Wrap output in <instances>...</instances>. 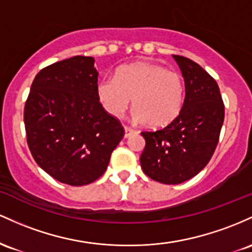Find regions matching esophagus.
<instances>
[{"mask_svg": "<svg viewBox=\"0 0 252 252\" xmlns=\"http://www.w3.org/2000/svg\"><path fill=\"white\" fill-rule=\"evenodd\" d=\"M134 133H135L134 129L129 128V127H125V138L131 137V135H132V134H134Z\"/></svg>", "mask_w": 252, "mask_h": 252, "instance_id": "34e87169", "label": "esophagus"}]
</instances>
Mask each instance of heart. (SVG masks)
<instances>
[{
	"mask_svg": "<svg viewBox=\"0 0 252 252\" xmlns=\"http://www.w3.org/2000/svg\"><path fill=\"white\" fill-rule=\"evenodd\" d=\"M97 96L108 114L119 118L131 106L137 123L163 128L181 113L185 84L177 72L154 63L123 65L115 77L104 76L97 84Z\"/></svg>",
	"mask_w": 252,
	"mask_h": 252,
	"instance_id": "b5f03b06",
	"label": "heart"
}]
</instances>
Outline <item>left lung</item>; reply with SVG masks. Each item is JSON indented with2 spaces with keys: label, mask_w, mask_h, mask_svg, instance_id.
I'll use <instances>...</instances> for the list:
<instances>
[{
  "label": "left lung",
  "mask_w": 252,
  "mask_h": 252,
  "mask_svg": "<svg viewBox=\"0 0 252 252\" xmlns=\"http://www.w3.org/2000/svg\"><path fill=\"white\" fill-rule=\"evenodd\" d=\"M185 78L186 96L179 117L156 132H141L145 149L140 165L164 185L185 182L207 165L219 140L225 108L216 80L199 64L172 56Z\"/></svg>",
  "instance_id": "left-lung-1"
}]
</instances>
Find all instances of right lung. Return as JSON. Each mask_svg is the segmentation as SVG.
<instances>
[{"label": "right lung", "instance_id": "obj_1", "mask_svg": "<svg viewBox=\"0 0 252 252\" xmlns=\"http://www.w3.org/2000/svg\"><path fill=\"white\" fill-rule=\"evenodd\" d=\"M94 62L75 56L40 70L25 106L31 154L65 185H89L102 176L124 137L123 126L98 101Z\"/></svg>", "mask_w": 252, "mask_h": 252}]
</instances>
